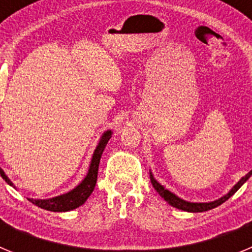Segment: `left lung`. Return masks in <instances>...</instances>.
Wrapping results in <instances>:
<instances>
[{
    "instance_id": "left-lung-1",
    "label": "left lung",
    "mask_w": 252,
    "mask_h": 252,
    "mask_svg": "<svg viewBox=\"0 0 252 252\" xmlns=\"http://www.w3.org/2000/svg\"><path fill=\"white\" fill-rule=\"evenodd\" d=\"M251 175H252V170L249 171V174L245 175V177L240 180L239 183L236 184V186L233 187V188L231 189L230 192L227 193L226 195H223V197L220 198V199H217V201L215 202H209V203H190V202L183 201V199L178 198L177 195L173 194L171 192H169L168 189H164V187H162L161 184H159L157 180L154 179L153 175H150V179H151V183H153V187L155 188V190H157V192L159 193V194L161 195V197L164 198V199L170 204V206L175 207V208L178 209H183V211H187V212H204V211H209V209L221 206V204L223 203V202H226L231 195H233L237 190H239L240 187H241L242 184H244L245 182L251 177Z\"/></svg>"
}]
</instances>
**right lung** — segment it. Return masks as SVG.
Returning <instances> with one entry per match:
<instances>
[{
    "mask_svg": "<svg viewBox=\"0 0 252 252\" xmlns=\"http://www.w3.org/2000/svg\"><path fill=\"white\" fill-rule=\"evenodd\" d=\"M111 133H112L111 131H106V132L103 133V136L101 137V141H99L98 146H97V149L94 150V154H93L88 174H87V177L84 178L83 182H82L77 188H74L72 192L66 193V194L59 195V197L55 198H50V199H30V198H29V201H30L31 203H34L35 206L40 207V208L43 209H46V211H51V212H66V211H72V209L82 206V204L87 201V198L90 197L91 193L93 192L95 183H97L99 160H101L102 153H103L104 148H106L107 142L111 139ZM0 174L1 177L6 180V183H8L10 186H13V184L11 183V180L8 179L7 175L4 174L3 170H2L1 168Z\"/></svg>",
    "mask_w": 252,
    "mask_h": 252,
    "instance_id": "obj_1",
    "label": "right lung"
}]
</instances>
